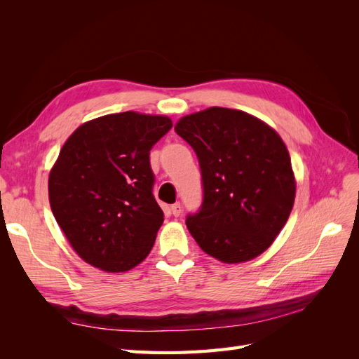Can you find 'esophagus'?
<instances>
[{
	"label": "esophagus",
	"instance_id": "esophagus-1",
	"mask_svg": "<svg viewBox=\"0 0 359 359\" xmlns=\"http://www.w3.org/2000/svg\"><path fill=\"white\" fill-rule=\"evenodd\" d=\"M170 211H172V214H173V215L178 217V215L181 214V211H182V206H181V203H180V202L173 203V205L170 206Z\"/></svg>",
	"mask_w": 359,
	"mask_h": 359
}]
</instances>
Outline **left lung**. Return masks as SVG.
<instances>
[{
	"instance_id": "1",
	"label": "left lung",
	"mask_w": 359,
	"mask_h": 359,
	"mask_svg": "<svg viewBox=\"0 0 359 359\" xmlns=\"http://www.w3.org/2000/svg\"><path fill=\"white\" fill-rule=\"evenodd\" d=\"M175 132L194 149L201 166L202 205L186 220L191 236L224 264L262 255L295 201L283 140L256 116L227 107L182 116Z\"/></svg>"
}]
</instances>
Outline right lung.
<instances>
[{
    "label": "right lung",
    "mask_w": 359,
    "mask_h": 359,
    "mask_svg": "<svg viewBox=\"0 0 359 359\" xmlns=\"http://www.w3.org/2000/svg\"><path fill=\"white\" fill-rule=\"evenodd\" d=\"M170 128L168 116L111 114L76 128L61 148L49 173V202L85 262L123 273L151 252L163 211L149 151Z\"/></svg>",
    "instance_id": "right-lung-1"
}]
</instances>
